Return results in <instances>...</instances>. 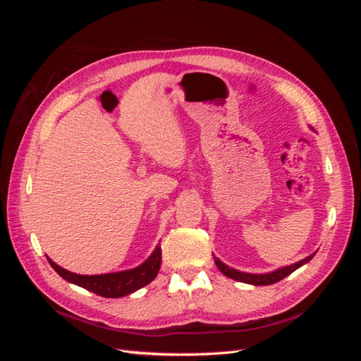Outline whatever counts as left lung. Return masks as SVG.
I'll return each mask as SVG.
<instances>
[{
	"label": "left lung",
	"instance_id": "1",
	"mask_svg": "<svg viewBox=\"0 0 361 361\" xmlns=\"http://www.w3.org/2000/svg\"><path fill=\"white\" fill-rule=\"evenodd\" d=\"M314 255H316V251L305 259L300 260V262H295V264L288 265V267L277 268V269L271 271V272H265V274H251V272H244V271L231 268L228 265H226L223 260H220L215 256H214V260H215V265L218 267V269H220L223 274L228 279H233L236 281H243V283H247V285H253V286H268V285H274V283H277L285 277H288L289 274H292L295 269H298L300 267H302V265L307 264V262H310Z\"/></svg>",
	"mask_w": 361,
	"mask_h": 361
}]
</instances>
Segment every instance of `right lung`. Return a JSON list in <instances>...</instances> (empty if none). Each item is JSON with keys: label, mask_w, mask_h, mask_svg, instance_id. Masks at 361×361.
I'll return each instance as SVG.
<instances>
[{"label": "right lung", "mask_w": 361, "mask_h": 361, "mask_svg": "<svg viewBox=\"0 0 361 361\" xmlns=\"http://www.w3.org/2000/svg\"><path fill=\"white\" fill-rule=\"evenodd\" d=\"M48 262L57 271V274L66 281L73 283V285L84 288L96 295H101V297L105 298H120L149 285L157 277L161 268V245H157L155 250L152 251V255L141 265L133 269L108 272V274H75V272L61 268L49 257Z\"/></svg>", "instance_id": "obj_1"}]
</instances>
